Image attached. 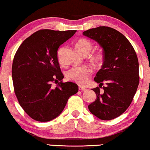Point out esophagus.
<instances>
[{"label": "esophagus", "instance_id": "obj_1", "mask_svg": "<svg viewBox=\"0 0 150 150\" xmlns=\"http://www.w3.org/2000/svg\"><path fill=\"white\" fill-rule=\"evenodd\" d=\"M79 90H80V91H86V88H83V87L79 86Z\"/></svg>", "mask_w": 150, "mask_h": 150}]
</instances>
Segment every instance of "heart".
<instances>
[{"mask_svg":"<svg viewBox=\"0 0 150 150\" xmlns=\"http://www.w3.org/2000/svg\"><path fill=\"white\" fill-rule=\"evenodd\" d=\"M76 48L82 54H85L86 53L89 54L91 48H92V44L88 40L81 39L78 40L76 43ZM62 50H63V48H61L58 51V59H59V61L61 64H62L61 56ZM102 59V55L101 54H98L96 57V60L98 62H100ZM91 72H92V71L88 67H75L71 68L67 71L66 77L67 79L69 81L83 86L89 81V77Z\"/></svg>","mask_w":150,"mask_h":150,"instance_id":"heart-1","label":"heart"}]
</instances>
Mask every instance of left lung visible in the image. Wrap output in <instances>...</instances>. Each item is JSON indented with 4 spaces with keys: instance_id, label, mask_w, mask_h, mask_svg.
Instances as JSON below:
<instances>
[{
    "instance_id": "1",
    "label": "left lung",
    "mask_w": 150,
    "mask_h": 150,
    "mask_svg": "<svg viewBox=\"0 0 150 150\" xmlns=\"http://www.w3.org/2000/svg\"><path fill=\"white\" fill-rule=\"evenodd\" d=\"M102 48L103 64L94 78L98 87L92 90L97 98L88 106L89 110L104 120L114 119L129 108L139 81V62L133 47L126 37L115 29L100 26L83 32Z\"/></svg>"
}]
</instances>
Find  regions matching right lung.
<instances>
[{
  "label": "right lung",
  "instance_id": "add662e5",
  "mask_svg": "<svg viewBox=\"0 0 150 150\" xmlns=\"http://www.w3.org/2000/svg\"><path fill=\"white\" fill-rule=\"evenodd\" d=\"M76 32L39 30L24 40L15 54L12 66L15 95L24 111L37 121L57 118L69 97L77 93L75 83L62 82L64 76L58 60L59 46Z\"/></svg>",
  "mask_w": 150,
  "mask_h": 150
}]
</instances>
